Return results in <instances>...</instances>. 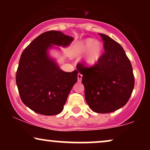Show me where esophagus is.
<instances>
[{"label": "esophagus", "mask_w": 150, "mask_h": 150, "mask_svg": "<svg viewBox=\"0 0 150 150\" xmlns=\"http://www.w3.org/2000/svg\"><path fill=\"white\" fill-rule=\"evenodd\" d=\"M82 74L78 73V75H77V80H78V82H81V80H82Z\"/></svg>", "instance_id": "34e87169"}]
</instances>
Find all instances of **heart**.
I'll list each match as a JSON object with an SVG mask.
<instances>
[{
  "label": "heart",
  "mask_w": 150,
  "mask_h": 150,
  "mask_svg": "<svg viewBox=\"0 0 150 150\" xmlns=\"http://www.w3.org/2000/svg\"><path fill=\"white\" fill-rule=\"evenodd\" d=\"M103 46L100 42L88 38L82 41L77 45L76 53L82 54L88 50L84 58V63L87 66H91L97 63L101 57Z\"/></svg>",
  "instance_id": "heart-1"
}]
</instances>
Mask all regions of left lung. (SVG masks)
Segmentation results:
<instances>
[{"label": "left lung", "mask_w": 150, "mask_h": 150, "mask_svg": "<svg viewBox=\"0 0 150 150\" xmlns=\"http://www.w3.org/2000/svg\"><path fill=\"white\" fill-rule=\"evenodd\" d=\"M105 52L95 65L82 63L77 69L82 75L87 104L96 113H107L126 104L135 85L131 63L123 47L111 37L99 34Z\"/></svg>", "instance_id": "8db88e82"}]
</instances>
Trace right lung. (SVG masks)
Instances as JSON below:
<instances>
[{"instance_id": "obj_1", "label": "right lung", "mask_w": 150, "mask_h": 150, "mask_svg": "<svg viewBox=\"0 0 150 150\" xmlns=\"http://www.w3.org/2000/svg\"><path fill=\"white\" fill-rule=\"evenodd\" d=\"M73 40V37L59 31H48L34 39L22 52L16 83L22 101L34 112L53 116L63 111L78 71L67 73L60 69L49 57L48 50L53 45L68 46Z\"/></svg>"}]
</instances>
